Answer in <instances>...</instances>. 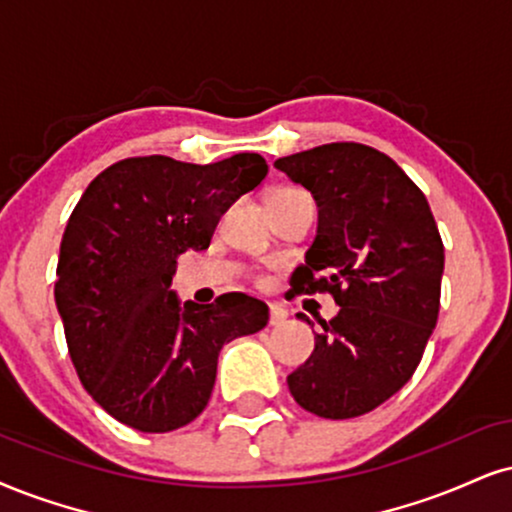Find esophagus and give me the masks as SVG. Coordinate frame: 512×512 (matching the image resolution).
<instances>
[{"label":"esophagus","mask_w":512,"mask_h":512,"mask_svg":"<svg viewBox=\"0 0 512 512\" xmlns=\"http://www.w3.org/2000/svg\"><path fill=\"white\" fill-rule=\"evenodd\" d=\"M287 323V311L282 306L277 304H270V325L273 327H280Z\"/></svg>","instance_id":"obj_1"}]
</instances>
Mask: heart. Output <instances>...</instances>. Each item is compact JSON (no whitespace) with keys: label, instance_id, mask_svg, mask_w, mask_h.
<instances>
[{"label":"heart","instance_id":"1","mask_svg":"<svg viewBox=\"0 0 512 512\" xmlns=\"http://www.w3.org/2000/svg\"><path fill=\"white\" fill-rule=\"evenodd\" d=\"M282 192H285V189H282Z\"/></svg>","mask_w":512,"mask_h":512}]
</instances>
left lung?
Here are the masks:
<instances>
[{"mask_svg":"<svg viewBox=\"0 0 512 512\" xmlns=\"http://www.w3.org/2000/svg\"><path fill=\"white\" fill-rule=\"evenodd\" d=\"M275 168L318 206V230L292 289L330 292L339 306L330 323L320 320L323 332L287 377L289 391L320 418H356L418 368L437 325L444 244L425 194L382 151L334 142L277 159Z\"/></svg>","mask_w":512,"mask_h":512,"instance_id":"1","label":"left lung"}]
</instances>
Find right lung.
Listing matches in <instances>:
<instances>
[{
    "mask_svg": "<svg viewBox=\"0 0 512 512\" xmlns=\"http://www.w3.org/2000/svg\"><path fill=\"white\" fill-rule=\"evenodd\" d=\"M268 163L137 156L87 185L61 239L54 299L87 394L140 432H173L211 399L223 344L268 325V306L242 292L180 304L178 258L208 249L218 220L258 187Z\"/></svg>",
    "mask_w": 512,
    "mask_h": 512,
    "instance_id": "right-lung-1",
    "label": "right lung"
}]
</instances>
